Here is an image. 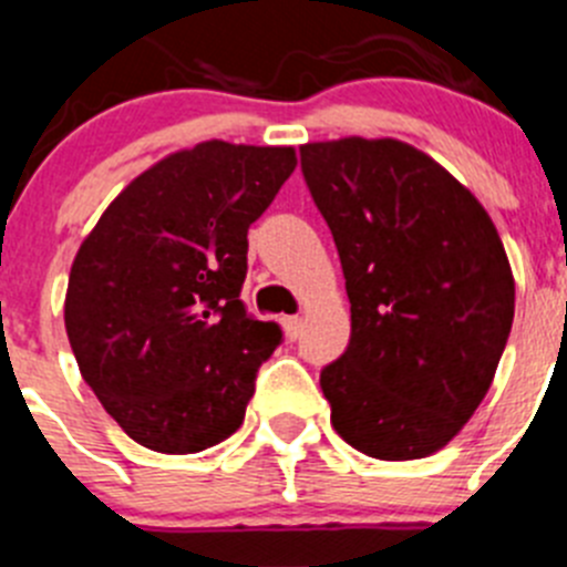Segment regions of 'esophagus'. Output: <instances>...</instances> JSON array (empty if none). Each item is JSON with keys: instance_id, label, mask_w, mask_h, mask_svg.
I'll use <instances>...</instances> for the list:
<instances>
[{"instance_id": "1", "label": "esophagus", "mask_w": 567, "mask_h": 567, "mask_svg": "<svg viewBox=\"0 0 567 567\" xmlns=\"http://www.w3.org/2000/svg\"><path fill=\"white\" fill-rule=\"evenodd\" d=\"M284 329H287V338L289 340H298L303 334V318H284Z\"/></svg>"}]
</instances>
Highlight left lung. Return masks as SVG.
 Here are the masks:
<instances>
[{
    "instance_id": "8db88e82",
    "label": "left lung",
    "mask_w": 567,
    "mask_h": 567,
    "mask_svg": "<svg viewBox=\"0 0 567 567\" xmlns=\"http://www.w3.org/2000/svg\"><path fill=\"white\" fill-rule=\"evenodd\" d=\"M329 224L352 338L323 365L334 432L374 460L443 449L488 392L514 320V275L483 204L394 138L300 147Z\"/></svg>"
}]
</instances>
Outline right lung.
<instances>
[{
    "label": "right lung",
    "mask_w": 567,
    "mask_h": 567,
    "mask_svg": "<svg viewBox=\"0 0 567 567\" xmlns=\"http://www.w3.org/2000/svg\"><path fill=\"white\" fill-rule=\"evenodd\" d=\"M292 147L204 142L118 193L79 247L64 327L84 383L144 449L195 454L244 423L284 340L240 300L247 233L292 175Z\"/></svg>",
    "instance_id": "add662e5"
}]
</instances>
